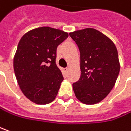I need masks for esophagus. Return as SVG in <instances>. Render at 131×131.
Returning <instances> with one entry per match:
<instances>
[{
	"label": "esophagus",
	"mask_w": 131,
	"mask_h": 131,
	"mask_svg": "<svg viewBox=\"0 0 131 131\" xmlns=\"http://www.w3.org/2000/svg\"><path fill=\"white\" fill-rule=\"evenodd\" d=\"M64 72H68V70H69V69H68L67 67H66V68L64 69Z\"/></svg>",
	"instance_id": "1"
}]
</instances>
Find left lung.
I'll return each instance as SVG.
<instances>
[{"instance_id":"obj_1","label":"left lung","mask_w":131,"mask_h":131,"mask_svg":"<svg viewBox=\"0 0 131 131\" xmlns=\"http://www.w3.org/2000/svg\"><path fill=\"white\" fill-rule=\"evenodd\" d=\"M80 53V78L72 84L76 98L85 104L102 101L113 88L119 72L117 50L105 35L93 28L70 32Z\"/></svg>"}]
</instances>
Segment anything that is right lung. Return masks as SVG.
<instances>
[{
  "mask_svg": "<svg viewBox=\"0 0 131 131\" xmlns=\"http://www.w3.org/2000/svg\"><path fill=\"white\" fill-rule=\"evenodd\" d=\"M68 33L49 27L32 29L19 42L14 70L21 91L38 104L52 102L64 78L56 64L58 46Z\"/></svg>",
  "mask_w": 131,
  "mask_h": 131,
  "instance_id": "1",
  "label": "right lung"
}]
</instances>
